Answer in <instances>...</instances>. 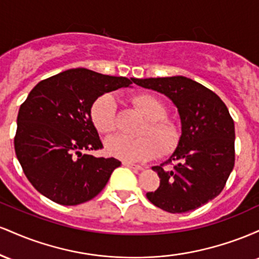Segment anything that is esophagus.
<instances>
[{
    "label": "esophagus",
    "mask_w": 259,
    "mask_h": 259,
    "mask_svg": "<svg viewBox=\"0 0 259 259\" xmlns=\"http://www.w3.org/2000/svg\"><path fill=\"white\" fill-rule=\"evenodd\" d=\"M123 165H124V167H127V168H130V169H134V170H142L141 165L133 164V163H129V162H123Z\"/></svg>",
    "instance_id": "esophagus-1"
}]
</instances>
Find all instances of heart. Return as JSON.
Returning a JSON list of instances; mask_svg holds the SVG:
<instances>
[{
	"mask_svg": "<svg viewBox=\"0 0 259 259\" xmlns=\"http://www.w3.org/2000/svg\"><path fill=\"white\" fill-rule=\"evenodd\" d=\"M134 107L146 118L140 138L117 135L106 141L109 156L124 162L136 163L154 158L162 152L171 153L179 146L183 130L180 124L165 117L167 107L162 101L150 94H140L132 99ZM90 117L97 132L111 134L118 126L117 101L112 95L100 96L91 106Z\"/></svg>",
	"mask_w": 259,
	"mask_h": 259,
	"instance_id": "heart-1",
	"label": "heart"
}]
</instances>
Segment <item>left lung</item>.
<instances>
[{
  "label": "left lung",
  "mask_w": 259,
  "mask_h": 259,
  "mask_svg": "<svg viewBox=\"0 0 259 259\" xmlns=\"http://www.w3.org/2000/svg\"><path fill=\"white\" fill-rule=\"evenodd\" d=\"M133 81L173 101L183 130L170 158L152 168L160 184L147 192L148 201L165 212L185 213L213 200L235 164V125L225 103L206 86L181 75Z\"/></svg>",
  "instance_id": "obj_1"
}]
</instances>
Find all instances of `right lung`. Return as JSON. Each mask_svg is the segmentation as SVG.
<instances>
[{
	"mask_svg": "<svg viewBox=\"0 0 259 259\" xmlns=\"http://www.w3.org/2000/svg\"><path fill=\"white\" fill-rule=\"evenodd\" d=\"M133 84L85 68L40 81L22 103L14 150L25 177L45 197L75 206L97 196L120 162L82 151L103 147L90 111L97 97Z\"/></svg>",
	"mask_w": 259,
	"mask_h": 259,
	"instance_id": "right-lung-1",
	"label": "right lung"
}]
</instances>
